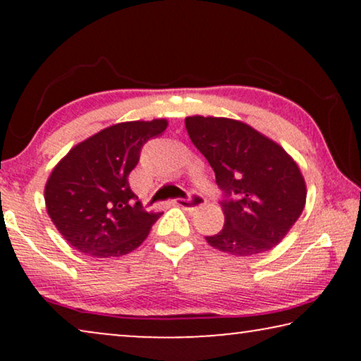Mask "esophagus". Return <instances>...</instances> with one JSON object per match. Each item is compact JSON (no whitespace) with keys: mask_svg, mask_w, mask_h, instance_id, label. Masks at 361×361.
I'll return each mask as SVG.
<instances>
[{"mask_svg":"<svg viewBox=\"0 0 361 361\" xmlns=\"http://www.w3.org/2000/svg\"><path fill=\"white\" fill-rule=\"evenodd\" d=\"M204 204H205L204 197H200V195H197V194H192L189 199H176L174 200V205L182 207V209H185V210L197 209V207H202Z\"/></svg>","mask_w":361,"mask_h":361,"instance_id":"obj_1","label":"esophagus"}]
</instances>
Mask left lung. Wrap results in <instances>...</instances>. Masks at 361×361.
<instances>
[{
  "instance_id": "1",
  "label": "left lung",
  "mask_w": 361,
  "mask_h": 361,
  "mask_svg": "<svg viewBox=\"0 0 361 361\" xmlns=\"http://www.w3.org/2000/svg\"><path fill=\"white\" fill-rule=\"evenodd\" d=\"M185 128L224 192L225 225L205 236L207 243L233 256L274 248L298 221L307 197L295 161L243 121L197 115L185 118Z\"/></svg>"
}]
</instances>
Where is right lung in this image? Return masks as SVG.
I'll use <instances>...</instances> for the list:
<instances>
[{
  "instance_id": "1",
  "label": "right lung",
  "mask_w": 361,
  "mask_h": 361,
  "mask_svg": "<svg viewBox=\"0 0 361 361\" xmlns=\"http://www.w3.org/2000/svg\"><path fill=\"white\" fill-rule=\"evenodd\" d=\"M167 120L126 121L78 142L49 176L44 199L68 245L93 258L128 255L149 235L161 214L142 209L128 176L141 147L162 135Z\"/></svg>"
}]
</instances>
